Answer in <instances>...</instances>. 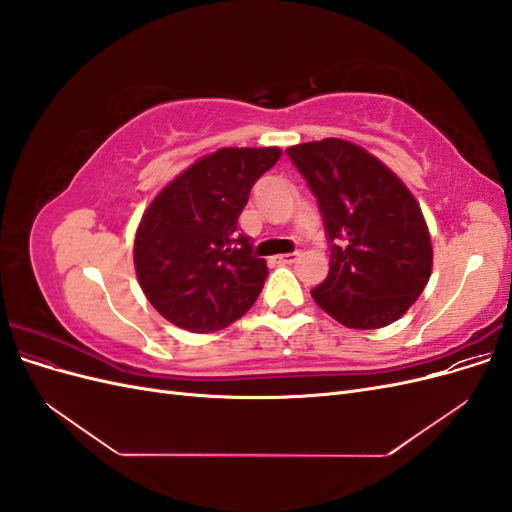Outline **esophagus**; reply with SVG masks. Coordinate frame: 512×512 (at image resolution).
<instances>
[{
  "mask_svg": "<svg viewBox=\"0 0 512 512\" xmlns=\"http://www.w3.org/2000/svg\"><path fill=\"white\" fill-rule=\"evenodd\" d=\"M299 258V252H290V254H280L277 256V262H280V265H292L294 260Z\"/></svg>",
  "mask_w": 512,
  "mask_h": 512,
  "instance_id": "obj_1",
  "label": "esophagus"
}]
</instances>
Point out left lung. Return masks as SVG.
<instances>
[{
  "label": "left lung",
  "mask_w": 512,
  "mask_h": 512,
  "mask_svg": "<svg viewBox=\"0 0 512 512\" xmlns=\"http://www.w3.org/2000/svg\"><path fill=\"white\" fill-rule=\"evenodd\" d=\"M322 213L329 275L314 301L348 329H382L429 282L433 247L416 198L393 170L342 138L288 147Z\"/></svg>",
  "instance_id": "1"
}]
</instances>
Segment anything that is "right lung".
<instances>
[{
  "mask_svg": "<svg viewBox=\"0 0 512 512\" xmlns=\"http://www.w3.org/2000/svg\"><path fill=\"white\" fill-rule=\"evenodd\" d=\"M280 147H224L200 158L151 200L134 239L145 297L175 327L226 329L250 309L269 275L237 220Z\"/></svg>",
  "mask_w": 512,
  "mask_h": 512,
  "instance_id": "obj_1",
  "label": "right lung"
}]
</instances>
